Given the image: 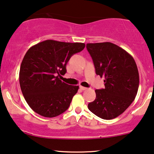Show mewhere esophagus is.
<instances>
[{
  "label": "esophagus",
  "instance_id": "esophagus-1",
  "mask_svg": "<svg viewBox=\"0 0 154 154\" xmlns=\"http://www.w3.org/2000/svg\"><path fill=\"white\" fill-rule=\"evenodd\" d=\"M79 89H80L81 90H82V91H84V90H87V87H82V86L79 87Z\"/></svg>",
  "mask_w": 154,
  "mask_h": 154
}]
</instances>
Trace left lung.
<instances>
[{
	"label": "left lung",
	"mask_w": 154,
	"mask_h": 154,
	"mask_svg": "<svg viewBox=\"0 0 154 154\" xmlns=\"http://www.w3.org/2000/svg\"><path fill=\"white\" fill-rule=\"evenodd\" d=\"M87 49L97 75L104 77V89H96V99L88 109L103 119L117 117L131 105L137 94L139 75L133 57L109 42L87 43Z\"/></svg>",
	"instance_id": "obj_1"
}]
</instances>
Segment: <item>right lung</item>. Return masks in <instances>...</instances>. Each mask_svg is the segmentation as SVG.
Masks as SVG:
<instances>
[{"label":"right lung","mask_w":154,"mask_h":154,"mask_svg":"<svg viewBox=\"0 0 154 154\" xmlns=\"http://www.w3.org/2000/svg\"><path fill=\"white\" fill-rule=\"evenodd\" d=\"M85 47L82 42L47 40L27 51L21 63L19 82L25 101L35 112L52 118L67 109L79 86L67 85L60 77L67 72L70 57Z\"/></svg>","instance_id":"obj_1"}]
</instances>
